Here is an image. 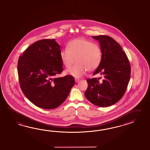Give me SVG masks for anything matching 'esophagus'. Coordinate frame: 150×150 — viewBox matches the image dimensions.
Returning <instances> with one entry per match:
<instances>
[{
  "label": "esophagus",
  "instance_id": "obj_1",
  "mask_svg": "<svg viewBox=\"0 0 150 150\" xmlns=\"http://www.w3.org/2000/svg\"><path fill=\"white\" fill-rule=\"evenodd\" d=\"M75 81L76 82H78L79 81H80V79H77V78H75Z\"/></svg>",
  "mask_w": 150,
  "mask_h": 150
}]
</instances>
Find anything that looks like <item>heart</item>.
<instances>
[{
	"label": "heart",
	"mask_w": 150,
	"mask_h": 150,
	"mask_svg": "<svg viewBox=\"0 0 150 150\" xmlns=\"http://www.w3.org/2000/svg\"><path fill=\"white\" fill-rule=\"evenodd\" d=\"M61 52L62 61L67 68L76 60L77 63L67 70V73L75 77H80L86 71L97 69L101 61L99 46L83 38L71 41Z\"/></svg>",
	"instance_id": "1"
}]
</instances>
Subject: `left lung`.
Returning <instances> with one entry per match:
<instances>
[{"instance_id": "left-lung-1", "label": "left lung", "mask_w": 150, "mask_h": 150, "mask_svg": "<svg viewBox=\"0 0 150 150\" xmlns=\"http://www.w3.org/2000/svg\"><path fill=\"white\" fill-rule=\"evenodd\" d=\"M99 41L101 61L93 75L103 76L88 79V88L85 93L91 103L100 107H107L119 101L125 93L130 77V65L126 53L120 45L107 35L92 37Z\"/></svg>"}]
</instances>
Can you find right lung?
Listing matches in <instances>:
<instances>
[{
  "label": "right lung",
  "mask_w": 150,
  "mask_h": 150,
  "mask_svg": "<svg viewBox=\"0 0 150 150\" xmlns=\"http://www.w3.org/2000/svg\"><path fill=\"white\" fill-rule=\"evenodd\" d=\"M61 46L54 39L37 41L19 57L21 88L35 105L53 109L65 100L75 84L71 75L56 77L63 70Z\"/></svg>",
  "instance_id": "right-lung-1"
}]
</instances>
